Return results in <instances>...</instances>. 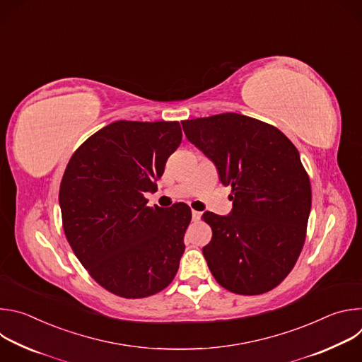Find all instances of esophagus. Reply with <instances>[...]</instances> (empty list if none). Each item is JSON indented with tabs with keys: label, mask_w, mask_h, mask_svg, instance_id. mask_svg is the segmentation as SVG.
Returning a JSON list of instances; mask_svg holds the SVG:
<instances>
[{
	"label": "esophagus",
	"mask_w": 362,
	"mask_h": 362,
	"mask_svg": "<svg viewBox=\"0 0 362 362\" xmlns=\"http://www.w3.org/2000/svg\"><path fill=\"white\" fill-rule=\"evenodd\" d=\"M200 216H202V214H200V212H197V211H192V219H193L194 222H197V221L200 219Z\"/></svg>",
	"instance_id": "34e87169"
}]
</instances>
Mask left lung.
Instances as JSON below:
<instances>
[{"label": "left lung", "instance_id": "obj_1", "mask_svg": "<svg viewBox=\"0 0 362 362\" xmlns=\"http://www.w3.org/2000/svg\"><path fill=\"white\" fill-rule=\"evenodd\" d=\"M182 126L232 186L230 215H202L212 228L203 255L214 278L239 295L274 289L298 261L311 211V182L298 148L275 126L238 113Z\"/></svg>", "mask_w": 362, "mask_h": 362}]
</instances>
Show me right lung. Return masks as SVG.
Instances as JSON below:
<instances>
[{
  "label": "right lung",
  "mask_w": 362,
  "mask_h": 362,
  "mask_svg": "<svg viewBox=\"0 0 362 362\" xmlns=\"http://www.w3.org/2000/svg\"><path fill=\"white\" fill-rule=\"evenodd\" d=\"M179 122L119 120L73 153L60 185L66 238L90 276L109 292L139 299L176 276L192 221L186 203L147 206L170 154Z\"/></svg>",
  "instance_id": "obj_1"
}]
</instances>
